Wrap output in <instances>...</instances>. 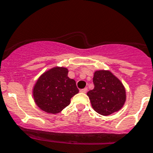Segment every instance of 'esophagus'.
I'll list each match as a JSON object with an SVG mask.
<instances>
[{
	"mask_svg": "<svg viewBox=\"0 0 153 153\" xmlns=\"http://www.w3.org/2000/svg\"><path fill=\"white\" fill-rule=\"evenodd\" d=\"M81 93H83V94H85L86 92H87V88H84V89H80Z\"/></svg>",
	"mask_w": 153,
	"mask_h": 153,
	"instance_id": "obj_1",
	"label": "esophagus"
}]
</instances>
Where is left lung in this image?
Instances as JSON below:
<instances>
[{
  "label": "left lung",
  "instance_id": "1",
  "mask_svg": "<svg viewBox=\"0 0 153 153\" xmlns=\"http://www.w3.org/2000/svg\"><path fill=\"white\" fill-rule=\"evenodd\" d=\"M94 89L87 93L94 111L102 115L117 112L126 100V89L121 81L108 70L94 72Z\"/></svg>",
  "mask_w": 153,
  "mask_h": 153
}]
</instances>
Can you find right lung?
<instances>
[{"label": "right lung", "instance_id": "right-lung-1", "mask_svg": "<svg viewBox=\"0 0 153 153\" xmlns=\"http://www.w3.org/2000/svg\"><path fill=\"white\" fill-rule=\"evenodd\" d=\"M68 69L53 67L45 71L36 81L32 94L36 105L49 114L59 113L79 93L76 82L68 76Z\"/></svg>", "mask_w": 153, "mask_h": 153}]
</instances>
